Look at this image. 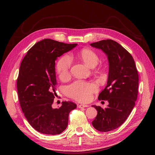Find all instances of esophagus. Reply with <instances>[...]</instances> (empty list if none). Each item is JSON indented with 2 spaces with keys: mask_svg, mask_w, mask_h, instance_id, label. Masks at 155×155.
Listing matches in <instances>:
<instances>
[{
  "mask_svg": "<svg viewBox=\"0 0 155 155\" xmlns=\"http://www.w3.org/2000/svg\"><path fill=\"white\" fill-rule=\"evenodd\" d=\"M88 107V105H84V104H80L78 105V107L79 108V109H82V108H85V107Z\"/></svg>",
  "mask_w": 155,
  "mask_h": 155,
  "instance_id": "34e87169",
  "label": "esophagus"
}]
</instances>
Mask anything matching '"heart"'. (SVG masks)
Here are the masks:
<instances>
[{
  "label": "heart",
  "mask_w": 155,
  "mask_h": 155,
  "mask_svg": "<svg viewBox=\"0 0 155 155\" xmlns=\"http://www.w3.org/2000/svg\"><path fill=\"white\" fill-rule=\"evenodd\" d=\"M78 58L90 67H94L97 64L99 58L94 51L84 48L78 53ZM71 66V59L67 55L60 58L56 64V72L61 79L66 78L69 75ZM96 90L94 83L78 81L67 87V94L68 96L79 101L85 102L91 99L92 93Z\"/></svg>",
  "instance_id": "1"
}]
</instances>
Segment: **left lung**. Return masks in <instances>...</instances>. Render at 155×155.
Listing matches in <instances>:
<instances>
[{"mask_svg": "<svg viewBox=\"0 0 155 155\" xmlns=\"http://www.w3.org/2000/svg\"><path fill=\"white\" fill-rule=\"evenodd\" d=\"M91 46L101 50L109 61L107 86L98 96L109 105L105 109L92 105L97 114L92 122L96 130L107 132L122 125L133 110L138 96V74L132 55L117 42L102 40Z\"/></svg>", "mask_w": 155, "mask_h": 155, "instance_id": "8db88e82", "label": "left lung"}]
</instances>
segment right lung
Listing matches in <instances>:
<instances>
[{"instance_id": "right-lung-1", "label": "right lung", "mask_w": 155, "mask_h": 155, "mask_svg": "<svg viewBox=\"0 0 155 155\" xmlns=\"http://www.w3.org/2000/svg\"><path fill=\"white\" fill-rule=\"evenodd\" d=\"M77 45L45 39L33 46L22 61L17 81L18 100L28 123L41 133L63 132L70 112L77 107L71 101H63L58 109L51 107L57 96L55 61Z\"/></svg>"}]
</instances>
